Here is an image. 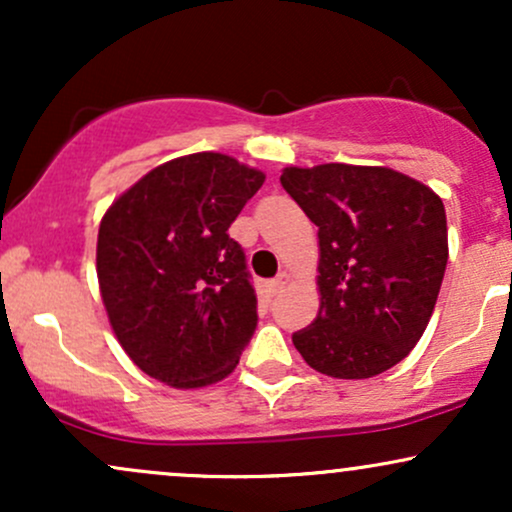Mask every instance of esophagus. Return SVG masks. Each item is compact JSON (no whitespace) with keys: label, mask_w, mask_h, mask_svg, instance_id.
Instances as JSON below:
<instances>
[{"label":"esophagus","mask_w":512,"mask_h":512,"mask_svg":"<svg viewBox=\"0 0 512 512\" xmlns=\"http://www.w3.org/2000/svg\"><path fill=\"white\" fill-rule=\"evenodd\" d=\"M289 281L291 279H289V274H286V272L276 274V279L269 281V293H274V296H276V293H281L286 289V284H289Z\"/></svg>","instance_id":"34e87169"}]
</instances>
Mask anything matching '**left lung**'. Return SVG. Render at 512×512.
Masks as SVG:
<instances>
[{"label":"left lung","instance_id":"obj_1","mask_svg":"<svg viewBox=\"0 0 512 512\" xmlns=\"http://www.w3.org/2000/svg\"><path fill=\"white\" fill-rule=\"evenodd\" d=\"M281 185L317 226L320 310L293 334L317 373L363 380L397 366L436 308L448 221L431 187L383 166H289Z\"/></svg>","mask_w":512,"mask_h":512}]
</instances>
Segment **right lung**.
<instances>
[{"label":"right lung","mask_w":512,"mask_h":512,"mask_svg":"<svg viewBox=\"0 0 512 512\" xmlns=\"http://www.w3.org/2000/svg\"><path fill=\"white\" fill-rule=\"evenodd\" d=\"M264 173L214 151L173 158L110 204L96 272L117 342L178 390L219 383L257 327L245 252L228 236Z\"/></svg>","instance_id":"obj_1"}]
</instances>
